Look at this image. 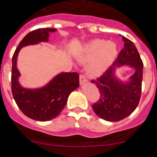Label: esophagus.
<instances>
[{"label": "esophagus", "mask_w": 157, "mask_h": 157, "mask_svg": "<svg viewBox=\"0 0 157 157\" xmlns=\"http://www.w3.org/2000/svg\"><path fill=\"white\" fill-rule=\"evenodd\" d=\"M80 81L81 84H84V83H85V82L87 81V77H86L85 75H84V74H80Z\"/></svg>", "instance_id": "34e87169"}]
</instances>
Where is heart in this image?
I'll list each match as a JSON object with an SVG mask.
<instances>
[{
	"instance_id": "b5f03b06",
	"label": "heart",
	"mask_w": 157,
	"mask_h": 157,
	"mask_svg": "<svg viewBox=\"0 0 157 157\" xmlns=\"http://www.w3.org/2000/svg\"><path fill=\"white\" fill-rule=\"evenodd\" d=\"M118 48L113 42L102 39H94L84 46L82 58L91 62L88 67L91 75L98 76L105 73L117 59Z\"/></svg>"
}]
</instances>
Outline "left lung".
Instances as JSON below:
<instances>
[{
  "instance_id": "left-lung-1",
  "label": "left lung",
  "mask_w": 157,
  "mask_h": 157,
  "mask_svg": "<svg viewBox=\"0 0 157 157\" xmlns=\"http://www.w3.org/2000/svg\"><path fill=\"white\" fill-rule=\"evenodd\" d=\"M124 48L117 60L101 77L91 80L100 93V98L92 105L96 115L107 121H120L131 115L138 106L142 93L143 63L135 45L122 36ZM128 64L136 72L129 83H123L114 76L116 67Z\"/></svg>"
}]
</instances>
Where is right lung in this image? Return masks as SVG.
Here are the masks:
<instances>
[{"instance_id":"1","label":"right lung","mask_w":157,"mask_h":157,"mask_svg":"<svg viewBox=\"0 0 157 157\" xmlns=\"http://www.w3.org/2000/svg\"><path fill=\"white\" fill-rule=\"evenodd\" d=\"M56 29L41 28L31 31L24 36L12 56V92L17 105L26 117L38 121H48L59 115L66 105L70 93L79 87L77 73H62L56 76L45 87L26 89L19 83V73L17 69V56L22 47L48 41L50 32Z\"/></svg>"}]
</instances>
